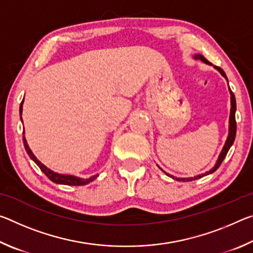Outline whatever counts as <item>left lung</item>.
<instances>
[{
    "mask_svg": "<svg viewBox=\"0 0 253 253\" xmlns=\"http://www.w3.org/2000/svg\"><path fill=\"white\" fill-rule=\"evenodd\" d=\"M193 58L196 59V60H201V61L204 62V63H207V65L213 66L212 63L209 62L208 60L205 59L202 54H194ZM213 68H214V69H216L217 71H219L220 74H221L222 76H223L224 78L226 79V81H228V78H226L225 72H224L223 70H222L220 67L213 66ZM228 84H229V83H228ZM229 91H230V96H231V97H230V99H231V110H230V118H229V134H228V138H226V140H225L224 146H223V148H222V151H221V153H220L219 158H217V161H216V163H215V165H214L211 169L208 170V172L202 173V174H199V175H196V176H193V177H175V176H173V175L166 173L164 169H162L160 168V166L157 165L158 169H160L161 170H163V172H164L166 175H168V176L172 177V178H174V179H176V181L188 182V181H194V179H198V178H201V177H203V176H207V175L212 174L213 172H215V170H216L217 169H219V166L221 165V163L223 162V160H224L225 156H226V154H228L230 147L232 146V144H233V142H234V138H235V134H237V123H235V110H237V104H235V97H234V95H233V92L231 91L230 87H229Z\"/></svg>",
    "mask_w": 253,
    "mask_h": 253,
    "instance_id": "8db88e82",
    "label": "left lung"
}]
</instances>
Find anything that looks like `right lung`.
<instances>
[{
    "label": "right lung",
    "instance_id": "right-lung-1",
    "mask_svg": "<svg viewBox=\"0 0 253 253\" xmlns=\"http://www.w3.org/2000/svg\"><path fill=\"white\" fill-rule=\"evenodd\" d=\"M23 101L24 99L22 100V102H21L20 105V118H21V122L23 123L22 121V108H23ZM23 144H24V148L25 151H27L28 155L30 156V158L36 163V164L39 166L40 169L43 172L46 177H48L49 179H51L53 183H57V184H63V185H85V184L90 183L92 182L93 179H96L99 175L96 174V175H92V176L88 177V178H84V177H78V176H75V175H68V174H60V173H57V172H53L52 169H50L46 168V166L44 164H42V163L38 160V158L34 156V154L32 153L31 149H30L29 145H28V142L27 139H25V136H24V131H23Z\"/></svg>",
    "mask_w": 253,
    "mask_h": 253
}]
</instances>
